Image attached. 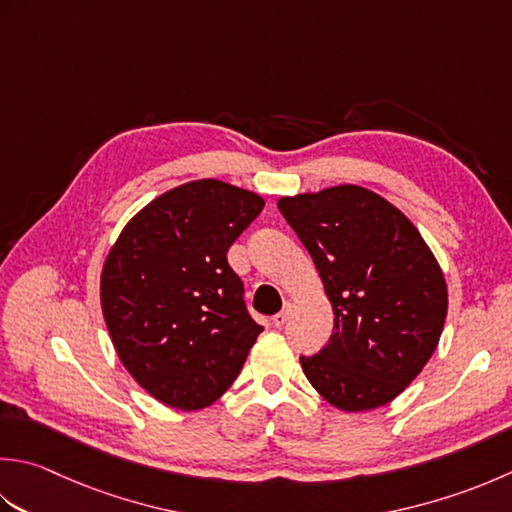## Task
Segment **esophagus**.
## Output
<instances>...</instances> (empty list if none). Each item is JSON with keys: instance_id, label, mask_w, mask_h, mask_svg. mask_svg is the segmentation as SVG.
<instances>
[{"instance_id": "1", "label": "esophagus", "mask_w": 512, "mask_h": 512, "mask_svg": "<svg viewBox=\"0 0 512 512\" xmlns=\"http://www.w3.org/2000/svg\"><path fill=\"white\" fill-rule=\"evenodd\" d=\"M288 313H290V304L286 302V304H284V308L279 310V313L273 317V324H275L277 328H282V326L288 322Z\"/></svg>"}]
</instances>
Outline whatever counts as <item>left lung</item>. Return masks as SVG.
Here are the masks:
<instances>
[{
  "instance_id": "1",
  "label": "left lung",
  "mask_w": 512,
  "mask_h": 512,
  "mask_svg": "<svg viewBox=\"0 0 512 512\" xmlns=\"http://www.w3.org/2000/svg\"><path fill=\"white\" fill-rule=\"evenodd\" d=\"M335 310V333L304 375L346 413L388 404L422 373L444 330L448 290L410 219L362 186L282 197Z\"/></svg>"
}]
</instances>
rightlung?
<instances>
[{"instance_id": "obj_1", "label": "right lung", "mask_w": 512, "mask_h": 512, "mask_svg": "<svg viewBox=\"0 0 512 512\" xmlns=\"http://www.w3.org/2000/svg\"><path fill=\"white\" fill-rule=\"evenodd\" d=\"M264 199L199 179L130 219L102 270L110 339L135 382L179 410L222 397L262 333L226 253Z\"/></svg>"}]
</instances>
